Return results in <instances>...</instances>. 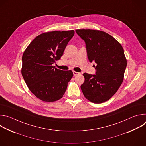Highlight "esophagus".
Here are the masks:
<instances>
[{
    "label": "esophagus",
    "mask_w": 146,
    "mask_h": 146,
    "mask_svg": "<svg viewBox=\"0 0 146 146\" xmlns=\"http://www.w3.org/2000/svg\"><path fill=\"white\" fill-rule=\"evenodd\" d=\"M73 73L74 76H77V75H78L80 74L78 72H75V71H73Z\"/></svg>",
    "instance_id": "obj_1"
}]
</instances>
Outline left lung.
Masks as SVG:
<instances>
[{"instance_id": "8db88e82", "label": "left lung", "mask_w": 146, "mask_h": 146, "mask_svg": "<svg viewBox=\"0 0 146 146\" xmlns=\"http://www.w3.org/2000/svg\"><path fill=\"white\" fill-rule=\"evenodd\" d=\"M77 35L85 41L88 58L95 62L96 74L85 73L81 89L90 102L101 103L110 99L123 80L127 61L118 41L105 32L94 29H77Z\"/></svg>"}]
</instances>
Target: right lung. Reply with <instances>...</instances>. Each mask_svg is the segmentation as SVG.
Here are the masks:
<instances>
[{
    "instance_id": "1",
    "label": "right lung",
    "mask_w": 146,
    "mask_h": 146,
    "mask_svg": "<svg viewBox=\"0 0 146 146\" xmlns=\"http://www.w3.org/2000/svg\"><path fill=\"white\" fill-rule=\"evenodd\" d=\"M74 35L73 30L41 33L24 51L21 73L29 90L39 99L52 102L64 95L73 72L58 69L52 64L63 55Z\"/></svg>"
}]
</instances>
